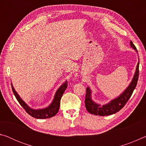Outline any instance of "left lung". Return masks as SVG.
<instances>
[{"label":"left lung","mask_w":146,"mask_h":146,"mask_svg":"<svg viewBox=\"0 0 146 146\" xmlns=\"http://www.w3.org/2000/svg\"><path fill=\"white\" fill-rule=\"evenodd\" d=\"M130 46L133 49H135L136 52L138 53L137 48L132 42V41H130ZM138 60H139V58H138ZM138 75H139V61L137 63L135 75L133 76L131 82L127 88L118 97L111 100L106 104H104L102 106L98 104L92 100L91 90L90 87H87L85 99V106L86 110L91 114L100 116L111 115L119 111L129 99L133 91L137 86Z\"/></svg>","instance_id":"1"}]
</instances>
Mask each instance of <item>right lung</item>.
<instances>
[{
  "mask_svg": "<svg viewBox=\"0 0 146 146\" xmlns=\"http://www.w3.org/2000/svg\"><path fill=\"white\" fill-rule=\"evenodd\" d=\"M67 87L68 82L66 81V82L62 84L60 86V87L56 90L55 95L54 96L53 100L52 101V102L50 104V105L45 108L35 110V109L31 108L21 97H20L19 94L17 93V91L15 90L13 86L11 84L12 90H13L14 95L15 96L17 100H18L20 104L21 105L22 107L28 113L29 115H31V117L35 118H38V119H44V118H49L53 117V116H55L56 113H58L59 108H60L61 97L63 95L64 91H65Z\"/></svg>",
  "mask_w": 146,
  "mask_h": 146,
  "instance_id": "obj_1",
  "label": "right lung"
}]
</instances>
